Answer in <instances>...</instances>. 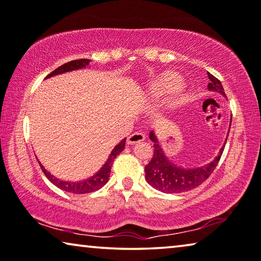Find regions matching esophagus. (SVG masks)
Returning a JSON list of instances; mask_svg holds the SVG:
<instances>
[{
	"label": "esophagus",
	"instance_id": "esophagus-1",
	"mask_svg": "<svg viewBox=\"0 0 261 261\" xmlns=\"http://www.w3.org/2000/svg\"><path fill=\"white\" fill-rule=\"evenodd\" d=\"M144 139H145V136L143 135L142 132H134V134L127 137V143H129V144H135V143L142 142L144 141Z\"/></svg>",
	"mask_w": 261,
	"mask_h": 261
}]
</instances>
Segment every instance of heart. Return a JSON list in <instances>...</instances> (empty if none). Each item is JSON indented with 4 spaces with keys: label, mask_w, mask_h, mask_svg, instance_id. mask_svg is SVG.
Listing matches in <instances>:
<instances>
[{
    "label": "heart",
    "mask_w": 261,
    "mask_h": 261,
    "mask_svg": "<svg viewBox=\"0 0 261 261\" xmlns=\"http://www.w3.org/2000/svg\"><path fill=\"white\" fill-rule=\"evenodd\" d=\"M182 85V79L174 73H168L157 79L151 86V92L157 95L174 93Z\"/></svg>",
    "instance_id": "obj_1"
}]
</instances>
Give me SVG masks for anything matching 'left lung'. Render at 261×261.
<instances>
[{
	"instance_id": "obj_1",
	"label": "left lung",
	"mask_w": 261,
	"mask_h": 261,
	"mask_svg": "<svg viewBox=\"0 0 261 261\" xmlns=\"http://www.w3.org/2000/svg\"><path fill=\"white\" fill-rule=\"evenodd\" d=\"M208 78L211 80V83L208 84L209 90L218 91L226 95L221 82L218 78H215L211 73H208ZM149 137L153 142V156L148 166H145V179L155 189L169 194L188 192L202 185L218 166L225 149L222 148L220 150L219 156L207 166L196 169H182L169 162L152 131L150 132Z\"/></svg>"
}]
</instances>
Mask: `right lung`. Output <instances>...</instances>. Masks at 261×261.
Wrapping results in <instances>:
<instances>
[{
    "instance_id": "obj_1",
    "label": "right lung",
    "mask_w": 261,
    "mask_h": 261,
    "mask_svg": "<svg viewBox=\"0 0 261 261\" xmlns=\"http://www.w3.org/2000/svg\"><path fill=\"white\" fill-rule=\"evenodd\" d=\"M89 62H90L89 59H78V60H73V61L66 62V64L61 65L60 67H58L56 71L49 73V74L47 75L46 78H49V76H53V75H57V74H61V73H65V72L74 71V69L84 68V67H86L87 65H89ZM125 141H126V138H124L118 145H116L115 149L112 150L111 155L109 156L108 161H106V163L104 164V166H102L100 170H99L97 174L92 176L91 178L85 179V181H82V182L60 181L59 178L54 177L53 175H50L49 172L41 166V163H40V167H41L43 174L46 175V177L48 178L54 186H57L58 188L62 189L64 192H68V193H73V194H89V193H92V192H95V190L100 189L101 187H104L106 183H108L110 174H111L112 164H113V162H115L116 157L123 151L124 148H125Z\"/></svg>"
}]
</instances>
